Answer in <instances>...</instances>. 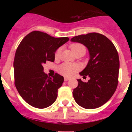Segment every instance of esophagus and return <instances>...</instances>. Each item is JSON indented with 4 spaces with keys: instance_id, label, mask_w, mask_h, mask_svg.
I'll list each match as a JSON object with an SVG mask.
<instances>
[{
    "instance_id": "34e87169",
    "label": "esophagus",
    "mask_w": 132,
    "mask_h": 132,
    "mask_svg": "<svg viewBox=\"0 0 132 132\" xmlns=\"http://www.w3.org/2000/svg\"><path fill=\"white\" fill-rule=\"evenodd\" d=\"M64 80H65V81H67V80H69V77H65V78H64Z\"/></svg>"
}]
</instances>
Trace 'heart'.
<instances>
[{"instance_id":"obj_1","label":"heart","mask_w":132,"mask_h":132,"mask_svg":"<svg viewBox=\"0 0 132 132\" xmlns=\"http://www.w3.org/2000/svg\"><path fill=\"white\" fill-rule=\"evenodd\" d=\"M70 47L71 49V51L73 53H75L77 51H79V50H84V51L86 50L83 45L80 44H73L71 45ZM61 51V48L57 50V51L55 53V58L59 57ZM79 69V66L77 64H71L65 63H63L62 65H61L59 66V68H58V71H59V73H61L62 75H64L65 76H71L73 73L77 71Z\"/></svg>"}]
</instances>
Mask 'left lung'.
<instances>
[{
	"instance_id": "8db88e82",
	"label": "left lung",
	"mask_w": 132,
	"mask_h": 132,
	"mask_svg": "<svg viewBox=\"0 0 132 132\" xmlns=\"http://www.w3.org/2000/svg\"><path fill=\"white\" fill-rule=\"evenodd\" d=\"M72 42L82 44L88 49L90 59L81 76H88L87 82L77 79L74 88L75 101L86 109L98 108L108 102L116 91L118 83L119 56L116 47L108 38L98 33L75 36Z\"/></svg>"
}]
</instances>
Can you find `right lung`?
<instances>
[{
	"instance_id": "add662e5",
	"label": "right lung",
	"mask_w": 132,
	"mask_h": 132,
	"mask_svg": "<svg viewBox=\"0 0 132 132\" xmlns=\"http://www.w3.org/2000/svg\"><path fill=\"white\" fill-rule=\"evenodd\" d=\"M69 40L54 38L42 31H34L25 36L15 53V86L21 97L31 106L45 108L53 104L63 77L56 73L50 77L44 72L46 61L53 62L55 53Z\"/></svg>"
}]
</instances>
